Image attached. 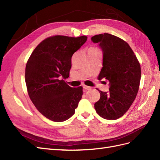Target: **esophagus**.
I'll list each match as a JSON object with an SVG mask.
<instances>
[{
  "mask_svg": "<svg viewBox=\"0 0 160 160\" xmlns=\"http://www.w3.org/2000/svg\"><path fill=\"white\" fill-rule=\"evenodd\" d=\"M83 88H84V91H88V90L91 89V87H88V86L84 85V86H83Z\"/></svg>",
  "mask_w": 160,
  "mask_h": 160,
  "instance_id": "1",
  "label": "esophagus"
}]
</instances>
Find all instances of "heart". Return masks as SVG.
I'll return each instance as SVG.
<instances>
[{
  "instance_id": "1",
  "label": "heart",
  "mask_w": 160,
  "mask_h": 160,
  "mask_svg": "<svg viewBox=\"0 0 160 160\" xmlns=\"http://www.w3.org/2000/svg\"><path fill=\"white\" fill-rule=\"evenodd\" d=\"M93 48V49H97V48Z\"/></svg>"
}]
</instances>
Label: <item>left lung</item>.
Segmentation results:
<instances>
[{
	"mask_svg": "<svg viewBox=\"0 0 160 160\" xmlns=\"http://www.w3.org/2000/svg\"><path fill=\"white\" fill-rule=\"evenodd\" d=\"M99 43L103 53V68L98 79L109 82V92H100L95 103L97 113L106 120H116L128 111L138 91L141 76V65L129 44L112 34L92 36Z\"/></svg>",
	"mask_w": 160,
	"mask_h": 160,
	"instance_id": "obj_1",
	"label": "left lung"
}]
</instances>
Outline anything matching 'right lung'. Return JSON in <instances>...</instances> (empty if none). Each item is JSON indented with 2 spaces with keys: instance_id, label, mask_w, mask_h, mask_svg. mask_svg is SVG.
Wrapping results in <instances>:
<instances>
[{
  "instance_id": "obj_1",
  "label": "right lung",
  "mask_w": 160,
  "mask_h": 160,
  "mask_svg": "<svg viewBox=\"0 0 160 160\" xmlns=\"http://www.w3.org/2000/svg\"><path fill=\"white\" fill-rule=\"evenodd\" d=\"M87 40L86 36H50L35 48L28 60V95L38 112L53 122L72 117L82 96V87L72 88L64 80L69 76L73 54Z\"/></svg>"
}]
</instances>
